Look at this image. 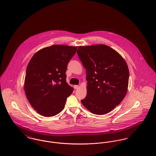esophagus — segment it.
<instances>
[{"mask_svg": "<svg viewBox=\"0 0 156 156\" xmlns=\"http://www.w3.org/2000/svg\"><path fill=\"white\" fill-rule=\"evenodd\" d=\"M74 89H77V88H79V86L78 85H74Z\"/></svg>", "mask_w": 156, "mask_h": 156, "instance_id": "esophagus-1", "label": "esophagus"}]
</instances>
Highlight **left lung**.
<instances>
[{"label": "left lung", "instance_id": "8db88e82", "mask_svg": "<svg viewBox=\"0 0 156 156\" xmlns=\"http://www.w3.org/2000/svg\"><path fill=\"white\" fill-rule=\"evenodd\" d=\"M78 56L86 69L87 94L83 105L95 115H105L125 97L129 71L123 58L104 44L79 46Z\"/></svg>", "mask_w": 156, "mask_h": 156}]
</instances>
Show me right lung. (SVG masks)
Wrapping results in <instances>:
<instances>
[{
	"instance_id": "right-lung-1",
	"label": "right lung",
	"mask_w": 156,
	"mask_h": 156,
	"mask_svg": "<svg viewBox=\"0 0 156 156\" xmlns=\"http://www.w3.org/2000/svg\"><path fill=\"white\" fill-rule=\"evenodd\" d=\"M77 47L53 45L37 51L26 68L24 91L37 112L46 117L62 111L73 88L66 82L67 66Z\"/></svg>"
}]
</instances>
